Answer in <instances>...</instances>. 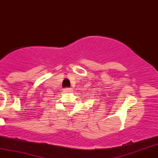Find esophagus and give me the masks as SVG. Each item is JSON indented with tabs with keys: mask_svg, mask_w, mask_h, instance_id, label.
I'll use <instances>...</instances> for the list:
<instances>
[{
	"mask_svg": "<svg viewBox=\"0 0 158 158\" xmlns=\"http://www.w3.org/2000/svg\"><path fill=\"white\" fill-rule=\"evenodd\" d=\"M63 90H64V93H71V92H72V88H64V89H63Z\"/></svg>",
	"mask_w": 158,
	"mask_h": 158,
	"instance_id": "obj_1",
	"label": "esophagus"
}]
</instances>
